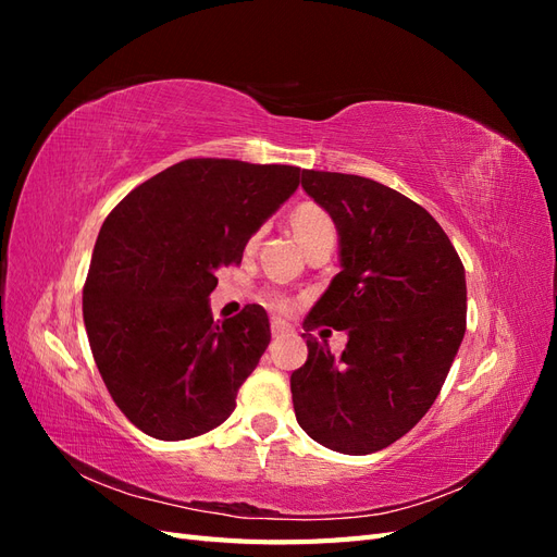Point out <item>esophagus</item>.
I'll return each mask as SVG.
<instances>
[{
  "label": "esophagus",
  "instance_id": "esophagus-1",
  "mask_svg": "<svg viewBox=\"0 0 557 557\" xmlns=\"http://www.w3.org/2000/svg\"><path fill=\"white\" fill-rule=\"evenodd\" d=\"M285 332H288V325H285L283 320H272V336H274V339H278V336H283Z\"/></svg>",
  "mask_w": 557,
  "mask_h": 557
}]
</instances>
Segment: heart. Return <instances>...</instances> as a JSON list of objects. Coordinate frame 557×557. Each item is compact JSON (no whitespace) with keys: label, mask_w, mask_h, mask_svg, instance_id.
I'll return each mask as SVG.
<instances>
[{"label":"heart","mask_w":557,"mask_h":557,"mask_svg":"<svg viewBox=\"0 0 557 557\" xmlns=\"http://www.w3.org/2000/svg\"><path fill=\"white\" fill-rule=\"evenodd\" d=\"M290 225L297 234L299 244L305 246V250L320 244V242H334L336 239V227H334L332 215L323 207L313 205V201H301L299 207H295V211L290 213ZM267 301L278 311L290 309V301L281 297V295L267 297Z\"/></svg>","instance_id":"1"}]
</instances>
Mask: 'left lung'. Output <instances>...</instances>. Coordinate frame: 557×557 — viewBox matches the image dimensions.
<instances>
[{
    "label": "left lung",
    "instance_id": "left-lung-1",
    "mask_svg": "<svg viewBox=\"0 0 557 557\" xmlns=\"http://www.w3.org/2000/svg\"><path fill=\"white\" fill-rule=\"evenodd\" d=\"M301 188L332 215L342 272L305 318L309 358L290 376L295 416L325 448L376 453L442 391L465 336V267L442 225L383 183L305 170ZM323 324L349 334L339 359L308 334Z\"/></svg>",
    "mask_w": 557,
    "mask_h": 557
}]
</instances>
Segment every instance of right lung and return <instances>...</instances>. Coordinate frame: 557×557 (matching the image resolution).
<instances>
[{
	"label": "right lung",
	"instance_id": "right-lung-1",
	"mask_svg": "<svg viewBox=\"0 0 557 557\" xmlns=\"http://www.w3.org/2000/svg\"><path fill=\"white\" fill-rule=\"evenodd\" d=\"M290 164L183 160L134 188L92 250L83 320L113 401L162 442L230 418L272 339L260 305L213 323L215 272L299 185Z\"/></svg>",
	"mask_w": 557,
	"mask_h": 557
}]
</instances>
